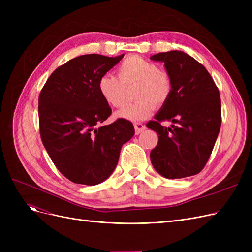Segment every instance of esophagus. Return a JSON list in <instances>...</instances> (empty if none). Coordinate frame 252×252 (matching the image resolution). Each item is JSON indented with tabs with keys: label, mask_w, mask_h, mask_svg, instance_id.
<instances>
[{
	"label": "esophagus",
	"mask_w": 252,
	"mask_h": 252,
	"mask_svg": "<svg viewBox=\"0 0 252 252\" xmlns=\"http://www.w3.org/2000/svg\"><path fill=\"white\" fill-rule=\"evenodd\" d=\"M134 129H135V134H140L142 131L146 129V126L142 123H134Z\"/></svg>",
	"instance_id": "1"
}]
</instances>
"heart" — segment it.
I'll list each match as a JSON object with an SVG mask.
<instances>
[{"label": "heart", "instance_id": "obj_1", "mask_svg": "<svg viewBox=\"0 0 252 252\" xmlns=\"http://www.w3.org/2000/svg\"><path fill=\"white\" fill-rule=\"evenodd\" d=\"M118 77L104 74L98 80L97 88L103 100L114 108L125 103L126 88L135 86L134 98L118 112V117L131 122L148 118L157 106L169 100L173 83L168 71L158 69L156 63L140 56H129L117 68Z\"/></svg>", "mask_w": 252, "mask_h": 252}]
</instances>
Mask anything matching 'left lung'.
<instances>
[{
    "label": "left lung",
    "instance_id": "left-lung-1",
    "mask_svg": "<svg viewBox=\"0 0 252 252\" xmlns=\"http://www.w3.org/2000/svg\"><path fill=\"white\" fill-rule=\"evenodd\" d=\"M151 60L165 64L173 83L169 100L146 125L158 135L150 152L152 166L167 179L191 177L207 164L220 132L219 89L207 69L185 52H159ZM164 120L177 125L164 127Z\"/></svg>",
    "mask_w": 252,
    "mask_h": 252
}]
</instances>
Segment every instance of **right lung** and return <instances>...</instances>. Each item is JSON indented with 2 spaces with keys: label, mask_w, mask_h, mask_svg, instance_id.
Masks as SVG:
<instances>
[{
  "label": "right lung",
  "mask_w": 252,
  "mask_h": 252,
  "mask_svg": "<svg viewBox=\"0 0 252 252\" xmlns=\"http://www.w3.org/2000/svg\"><path fill=\"white\" fill-rule=\"evenodd\" d=\"M123 57L91 53L74 58L58 67L41 90L43 145L58 170L77 184L96 185L107 179L118 164L122 145L134 134L132 123L124 119L100 126L112 111L97 83Z\"/></svg>",
  "instance_id": "1"
}]
</instances>
